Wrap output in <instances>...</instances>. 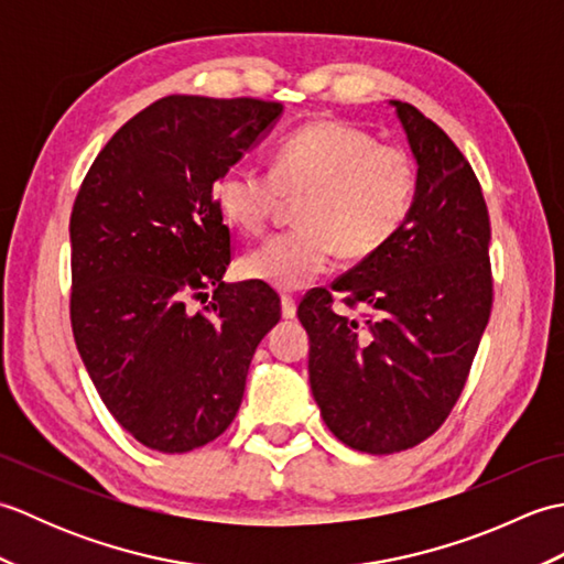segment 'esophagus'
Masks as SVG:
<instances>
[{
	"instance_id": "1",
	"label": "esophagus",
	"mask_w": 564,
	"mask_h": 564,
	"mask_svg": "<svg viewBox=\"0 0 564 564\" xmlns=\"http://www.w3.org/2000/svg\"><path fill=\"white\" fill-rule=\"evenodd\" d=\"M295 313H297V307H295L293 297H291V295H281V315H283L285 319H293Z\"/></svg>"
}]
</instances>
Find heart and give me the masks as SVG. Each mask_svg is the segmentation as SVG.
I'll return each mask as SVG.
<instances>
[{"instance_id":"b5f03b06","label":"heart","mask_w":564,"mask_h":564,"mask_svg":"<svg viewBox=\"0 0 564 564\" xmlns=\"http://www.w3.org/2000/svg\"><path fill=\"white\" fill-rule=\"evenodd\" d=\"M412 154L346 121L297 128L273 150L271 172L232 166L215 184L223 218L239 232L267 227L285 196L297 225L271 235L239 261L251 281L301 291L329 269L376 257L400 235L416 198Z\"/></svg>"}]
</instances>
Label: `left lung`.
<instances>
[{"instance_id":"left-lung-1","label":"left lung","mask_w":564,"mask_h":564,"mask_svg":"<svg viewBox=\"0 0 564 564\" xmlns=\"http://www.w3.org/2000/svg\"><path fill=\"white\" fill-rule=\"evenodd\" d=\"M419 164L400 235L332 290L375 310L337 316L330 291L297 307L310 337V388L329 431L361 453H400L446 422L492 313L489 213L463 152L412 104L390 101Z\"/></svg>"}]
</instances>
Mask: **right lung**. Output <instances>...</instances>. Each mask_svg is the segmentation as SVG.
Instances as JSON below:
<instances>
[{
	"label": "right lung",
	"instance_id": "add662e5",
	"mask_svg": "<svg viewBox=\"0 0 564 564\" xmlns=\"http://www.w3.org/2000/svg\"><path fill=\"white\" fill-rule=\"evenodd\" d=\"M283 104L172 94L97 154L69 218L72 332L94 388L160 453L218 438L242 404L259 341L281 319L267 283H225L230 230L215 184ZM213 284L198 314L188 294Z\"/></svg>",
	"mask_w": 564,
	"mask_h": 564
}]
</instances>
